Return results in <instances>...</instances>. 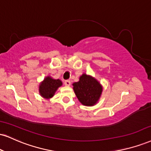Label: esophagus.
I'll return each instance as SVG.
<instances>
[{
	"instance_id": "esophagus-1",
	"label": "esophagus",
	"mask_w": 151,
	"mask_h": 151,
	"mask_svg": "<svg viewBox=\"0 0 151 151\" xmlns=\"http://www.w3.org/2000/svg\"><path fill=\"white\" fill-rule=\"evenodd\" d=\"M64 83H65V86H70V85L71 82H70V80H65V82H64Z\"/></svg>"
}]
</instances>
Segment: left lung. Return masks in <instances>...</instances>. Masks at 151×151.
Masks as SVG:
<instances>
[{"label":"left lung","mask_w":151,"mask_h":151,"mask_svg":"<svg viewBox=\"0 0 151 151\" xmlns=\"http://www.w3.org/2000/svg\"><path fill=\"white\" fill-rule=\"evenodd\" d=\"M73 89L81 104L93 106L98 103L103 91V87L95 78L86 74L79 77V81L74 82Z\"/></svg>","instance_id":"8db88e82"}]
</instances>
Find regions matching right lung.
Returning a JSON list of instances; mask_svg holds the SVG:
<instances>
[{"instance_id": "obj_1", "label": "right lung", "mask_w": 151, "mask_h": 151, "mask_svg": "<svg viewBox=\"0 0 151 151\" xmlns=\"http://www.w3.org/2000/svg\"><path fill=\"white\" fill-rule=\"evenodd\" d=\"M63 82L60 79H54L52 77H46L39 85V93L43 98L49 99L54 96L55 91Z\"/></svg>"}]
</instances>
